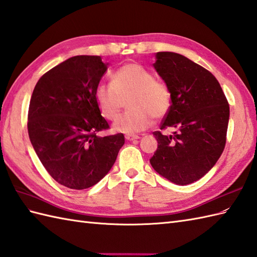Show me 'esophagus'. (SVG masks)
I'll use <instances>...</instances> for the list:
<instances>
[{
    "label": "esophagus",
    "mask_w": 257,
    "mask_h": 257,
    "mask_svg": "<svg viewBox=\"0 0 257 257\" xmlns=\"http://www.w3.org/2000/svg\"><path fill=\"white\" fill-rule=\"evenodd\" d=\"M125 139L127 141H136L140 139L139 135H132V134H128V135H125Z\"/></svg>",
    "instance_id": "esophagus-1"
}]
</instances>
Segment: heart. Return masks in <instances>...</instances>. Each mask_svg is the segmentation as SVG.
I'll use <instances>...</instances> for the list:
<instances>
[{"mask_svg": "<svg viewBox=\"0 0 257 257\" xmlns=\"http://www.w3.org/2000/svg\"><path fill=\"white\" fill-rule=\"evenodd\" d=\"M127 96L128 110L113 124V130L119 133H138L150 127L153 117L166 115L172 102L168 85L135 62L119 67L113 72L111 84H98L93 93L100 113L109 121L116 118Z\"/></svg>", "mask_w": 257, "mask_h": 257, "instance_id": "1", "label": "heart"}]
</instances>
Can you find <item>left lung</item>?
I'll list each match as a JSON object with an SVG mask.
<instances>
[{"mask_svg": "<svg viewBox=\"0 0 257 257\" xmlns=\"http://www.w3.org/2000/svg\"><path fill=\"white\" fill-rule=\"evenodd\" d=\"M154 68L172 94L161 130L176 131L168 136L153 133L158 147L150 162L174 184L189 185L202 178L223 152L230 106L212 73L187 57L159 51Z\"/></svg>", "mask_w": 257, "mask_h": 257, "instance_id": "8db88e82", "label": "left lung"}]
</instances>
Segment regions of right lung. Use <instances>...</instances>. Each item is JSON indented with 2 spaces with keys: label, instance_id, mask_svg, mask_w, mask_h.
Masks as SVG:
<instances>
[{
  "label": "right lung",
  "instance_id": "add662e5",
  "mask_svg": "<svg viewBox=\"0 0 257 257\" xmlns=\"http://www.w3.org/2000/svg\"><path fill=\"white\" fill-rule=\"evenodd\" d=\"M107 69L100 56H75L47 71L33 91L27 130L48 174L70 189H87L110 172L124 135L101 138L110 128L94 101Z\"/></svg>",
  "mask_w": 257,
  "mask_h": 257
}]
</instances>
